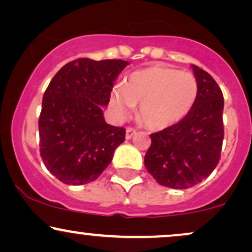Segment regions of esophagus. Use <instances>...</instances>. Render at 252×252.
Segmentation results:
<instances>
[{
	"label": "esophagus",
	"instance_id": "obj_1",
	"mask_svg": "<svg viewBox=\"0 0 252 252\" xmlns=\"http://www.w3.org/2000/svg\"><path fill=\"white\" fill-rule=\"evenodd\" d=\"M136 135H137V131H136L135 129H132V128L126 129V139H131Z\"/></svg>",
	"mask_w": 252,
	"mask_h": 252
}]
</instances>
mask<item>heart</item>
Segmentation results:
<instances>
[{
    "label": "heart",
    "mask_w": 252,
    "mask_h": 252,
    "mask_svg": "<svg viewBox=\"0 0 252 252\" xmlns=\"http://www.w3.org/2000/svg\"><path fill=\"white\" fill-rule=\"evenodd\" d=\"M198 94L190 72L153 65L130 74L123 87L110 94V107L118 118H126L139 105V120L148 129L170 128L189 113Z\"/></svg>",
    "instance_id": "obj_1"
}]
</instances>
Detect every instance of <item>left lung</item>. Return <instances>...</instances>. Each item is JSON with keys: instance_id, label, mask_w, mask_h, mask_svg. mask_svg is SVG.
<instances>
[{"instance_id": "1", "label": "left lung", "mask_w": 252, "mask_h": 252, "mask_svg": "<svg viewBox=\"0 0 252 252\" xmlns=\"http://www.w3.org/2000/svg\"><path fill=\"white\" fill-rule=\"evenodd\" d=\"M198 94L183 120L151 134L144 165L160 186L188 189L207 178L220 158L224 98L210 74L191 65Z\"/></svg>"}]
</instances>
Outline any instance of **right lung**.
Returning a JSON list of instances; mask_svg holds the SVG:
<instances>
[{
    "instance_id": "1",
    "label": "right lung",
    "mask_w": 252,
    "mask_h": 252,
    "mask_svg": "<svg viewBox=\"0 0 252 252\" xmlns=\"http://www.w3.org/2000/svg\"><path fill=\"white\" fill-rule=\"evenodd\" d=\"M129 63L123 60L78 59L50 81L38 120L39 153L57 180L83 186L98 178L126 138V129L108 124L114 82Z\"/></svg>"
}]
</instances>
